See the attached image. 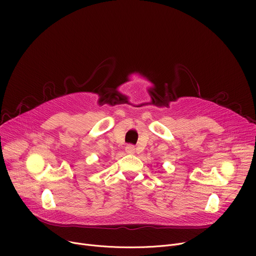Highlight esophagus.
<instances>
[{
	"mask_svg": "<svg viewBox=\"0 0 256 256\" xmlns=\"http://www.w3.org/2000/svg\"><path fill=\"white\" fill-rule=\"evenodd\" d=\"M126 154H135V146H134V145H126Z\"/></svg>",
	"mask_w": 256,
	"mask_h": 256,
	"instance_id": "34e87169",
	"label": "esophagus"
}]
</instances>
